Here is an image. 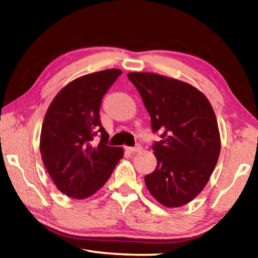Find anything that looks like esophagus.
<instances>
[{"label": "esophagus", "mask_w": 258, "mask_h": 258, "mask_svg": "<svg viewBox=\"0 0 258 258\" xmlns=\"http://www.w3.org/2000/svg\"><path fill=\"white\" fill-rule=\"evenodd\" d=\"M125 149H126V151H128V152H139V151L142 150V147L140 145H137L135 147H126Z\"/></svg>", "instance_id": "34e87169"}]
</instances>
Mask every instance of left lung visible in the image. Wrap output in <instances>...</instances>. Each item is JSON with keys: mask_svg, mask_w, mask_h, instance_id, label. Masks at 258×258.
Instances as JSON below:
<instances>
[{"mask_svg": "<svg viewBox=\"0 0 258 258\" xmlns=\"http://www.w3.org/2000/svg\"><path fill=\"white\" fill-rule=\"evenodd\" d=\"M160 141L152 146L157 167L145 176L157 202L181 207L202 192L215 168L221 140L207 98L187 83L154 73H130Z\"/></svg>", "mask_w": 258, "mask_h": 258, "instance_id": "8db88e82", "label": "left lung"}]
</instances>
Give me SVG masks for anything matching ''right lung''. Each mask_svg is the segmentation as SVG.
Instances as JSON below:
<instances>
[{
    "instance_id": "obj_1",
    "label": "right lung",
    "mask_w": 258,
    "mask_h": 258,
    "mask_svg": "<svg viewBox=\"0 0 258 258\" xmlns=\"http://www.w3.org/2000/svg\"><path fill=\"white\" fill-rule=\"evenodd\" d=\"M121 74L120 69L89 74L69 83L51 102L42 125V160L56 187L68 197L84 199L110 177L123 148L109 147L100 120V106ZM99 135V145L92 141Z\"/></svg>"
}]
</instances>
